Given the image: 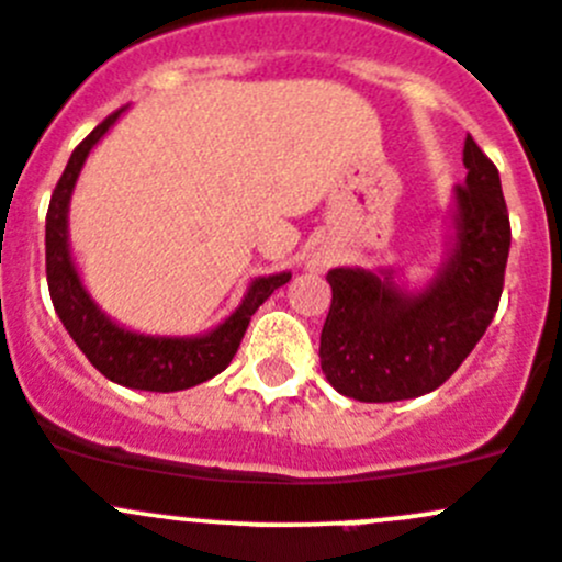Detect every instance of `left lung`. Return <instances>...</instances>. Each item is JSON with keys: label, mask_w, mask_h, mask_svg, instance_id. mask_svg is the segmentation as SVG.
<instances>
[{"label": "left lung", "mask_w": 562, "mask_h": 562, "mask_svg": "<svg viewBox=\"0 0 562 562\" xmlns=\"http://www.w3.org/2000/svg\"><path fill=\"white\" fill-rule=\"evenodd\" d=\"M468 175L449 205V245L420 290L393 267L328 272L331 308L321 334V368L348 398L384 404L440 387L491 326L509 256V217L498 169L465 138Z\"/></svg>", "instance_id": "left-lung-1"}]
</instances>
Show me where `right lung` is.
Returning <instances> with one entry per match:
<instances>
[{
  "label": "right lung",
  "mask_w": 562,
  "mask_h": 562,
  "mask_svg": "<svg viewBox=\"0 0 562 562\" xmlns=\"http://www.w3.org/2000/svg\"><path fill=\"white\" fill-rule=\"evenodd\" d=\"M125 108L111 113L97 125L71 153L58 187H55L49 211H46V284L53 306L69 337L75 339L89 362L105 379L131 390L147 393H178L194 384H203L223 373L234 359L247 323L256 308L292 278V272H272L250 281L239 306L220 326L194 337H164V334H138L120 326L105 315L100 303L89 295L77 272L69 247V203L80 169L100 138L116 125Z\"/></svg>",
  "instance_id": "1"
}]
</instances>
